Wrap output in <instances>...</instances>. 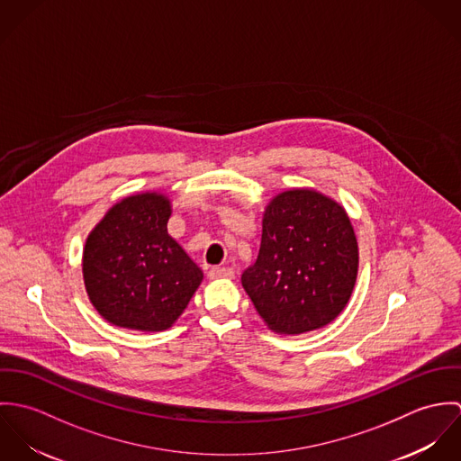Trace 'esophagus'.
Segmentation results:
<instances>
[{
  "label": "esophagus",
  "mask_w": 461,
  "mask_h": 461,
  "mask_svg": "<svg viewBox=\"0 0 461 461\" xmlns=\"http://www.w3.org/2000/svg\"><path fill=\"white\" fill-rule=\"evenodd\" d=\"M209 278H230L234 276V271L230 267H221V266H212L209 271H207Z\"/></svg>",
  "instance_id": "34e87169"
}]
</instances>
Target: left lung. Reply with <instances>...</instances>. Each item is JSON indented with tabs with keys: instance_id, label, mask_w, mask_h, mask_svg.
Here are the masks:
<instances>
[{
	"instance_id": "1",
	"label": "left lung",
	"mask_w": 461,
	"mask_h": 461,
	"mask_svg": "<svg viewBox=\"0 0 461 461\" xmlns=\"http://www.w3.org/2000/svg\"><path fill=\"white\" fill-rule=\"evenodd\" d=\"M357 269L358 247L346 211L314 190H293L266 207L259 256L241 284L269 329L296 335L340 314Z\"/></svg>"
}]
</instances>
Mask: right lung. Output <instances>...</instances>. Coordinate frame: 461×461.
I'll return each instance as SVG.
<instances>
[{
  "mask_svg": "<svg viewBox=\"0 0 461 461\" xmlns=\"http://www.w3.org/2000/svg\"><path fill=\"white\" fill-rule=\"evenodd\" d=\"M170 202L143 194L115 203L83 252L90 302L110 323L159 331L183 314L202 269L167 232Z\"/></svg>",
  "mask_w": 461,
  "mask_h": 461,
  "instance_id": "obj_1",
  "label": "right lung"
}]
</instances>
